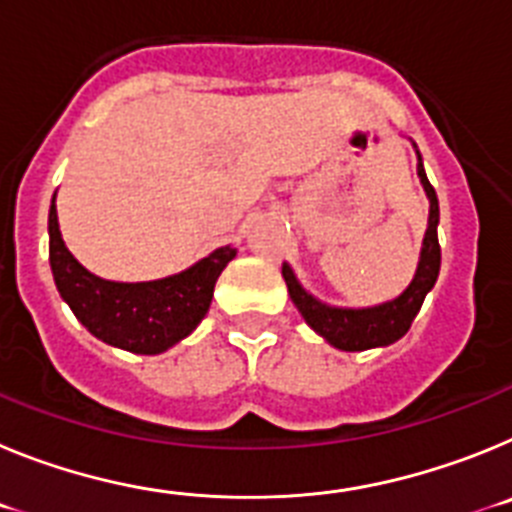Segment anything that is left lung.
<instances>
[{"mask_svg":"<svg viewBox=\"0 0 512 512\" xmlns=\"http://www.w3.org/2000/svg\"><path fill=\"white\" fill-rule=\"evenodd\" d=\"M415 146V143H413ZM418 153V146H415ZM418 176L420 184L428 197V228L423 235V246H420L418 269L413 274V282L402 289L395 300L379 302L372 307H338L318 300L310 295L295 277L292 266H282V277L287 282L289 297L318 336H323L338 351H366V348L390 346L400 341L413 325L415 315L420 312L425 295L431 292L433 284L441 271V246H438V197L436 189L431 187L428 176L423 169V158L418 153Z\"/></svg>","mask_w":512,"mask_h":512,"instance_id":"1","label":"left lung"}]
</instances>
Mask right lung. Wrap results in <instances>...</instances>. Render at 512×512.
Wrapping results in <instances>:
<instances>
[{
    "instance_id": "obj_1",
    "label": "right lung",
    "mask_w": 512,
    "mask_h": 512,
    "mask_svg": "<svg viewBox=\"0 0 512 512\" xmlns=\"http://www.w3.org/2000/svg\"><path fill=\"white\" fill-rule=\"evenodd\" d=\"M51 271L58 295L84 328L99 341L156 356L192 333L210 310L217 277L235 259L233 246H220L189 269L153 282H112L74 259L58 228L56 194L48 212Z\"/></svg>"
}]
</instances>
